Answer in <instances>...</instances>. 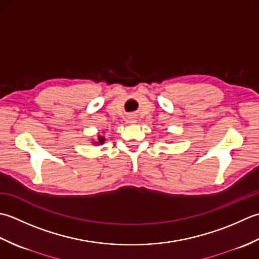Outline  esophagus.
Listing matches in <instances>:
<instances>
[{"instance_id": "esophagus-1", "label": "esophagus", "mask_w": 259, "mask_h": 259, "mask_svg": "<svg viewBox=\"0 0 259 259\" xmlns=\"http://www.w3.org/2000/svg\"><path fill=\"white\" fill-rule=\"evenodd\" d=\"M128 122L130 123H136V119L134 117V115H130L128 116Z\"/></svg>"}]
</instances>
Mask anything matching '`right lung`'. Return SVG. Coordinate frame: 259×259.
Segmentation results:
<instances>
[{
    "label": "right lung",
    "mask_w": 259,
    "mask_h": 259,
    "mask_svg": "<svg viewBox=\"0 0 259 259\" xmlns=\"http://www.w3.org/2000/svg\"><path fill=\"white\" fill-rule=\"evenodd\" d=\"M93 142V145H96V146H98V145H103L104 143H105V141H106V139H105V136L104 135H100V134H98L97 135V140H92Z\"/></svg>",
    "instance_id": "right-lung-1"
}]
</instances>
